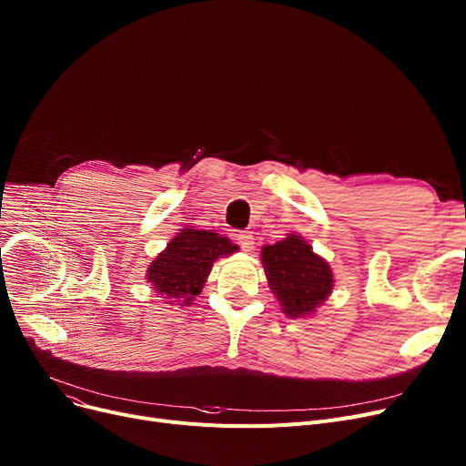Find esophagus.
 <instances>
[{"mask_svg":"<svg viewBox=\"0 0 466 466\" xmlns=\"http://www.w3.org/2000/svg\"><path fill=\"white\" fill-rule=\"evenodd\" d=\"M236 239L239 246L243 248V251H253L255 249V238H253V232L249 230H239L236 234Z\"/></svg>","mask_w":466,"mask_h":466,"instance_id":"1","label":"esophagus"}]
</instances>
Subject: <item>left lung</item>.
I'll return each mask as SVG.
<instances>
[{
    "mask_svg": "<svg viewBox=\"0 0 466 466\" xmlns=\"http://www.w3.org/2000/svg\"><path fill=\"white\" fill-rule=\"evenodd\" d=\"M260 260L268 287L290 319L313 315L332 295L334 274L330 264L299 234H287L274 246H264Z\"/></svg>",
    "mask_w": 466,
    "mask_h": 466,
    "instance_id": "left-lung-1",
    "label": "left lung"
}]
</instances>
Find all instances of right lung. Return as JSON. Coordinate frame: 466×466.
<instances>
[{"instance_id":"1","label":"right lung","mask_w":466,"mask_h":466,"mask_svg":"<svg viewBox=\"0 0 466 466\" xmlns=\"http://www.w3.org/2000/svg\"><path fill=\"white\" fill-rule=\"evenodd\" d=\"M238 251V246L213 230L181 228L147 268L151 289L171 306H190L200 295L217 258Z\"/></svg>"}]
</instances>
